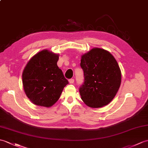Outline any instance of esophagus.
Instances as JSON below:
<instances>
[{
  "mask_svg": "<svg viewBox=\"0 0 148 148\" xmlns=\"http://www.w3.org/2000/svg\"><path fill=\"white\" fill-rule=\"evenodd\" d=\"M69 82L70 84H73V83H74V79H71L69 80Z\"/></svg>",
  "mask_w": 148,
  "mask_h": 148,
  "instance_id": "obj_1",
  "label": "esophagus"
}]
</instances>
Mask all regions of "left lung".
Returning a JSON list of instances; mask_svg holds the SVG:
<instances>
[{
	"mask_svg": "<svg viewBox=\"0 0 148 148\" xmlns=\"http://www.w3.org/2000/svg\"><path fill=\"white\" fill-rule=\"evenodd\" d=\"M84 82L79 92L82 100L91 108L108 105L115 97L121 84V71L112 55L94 48L81 57Z\"/></svg>",
	"mask_w": 148,
	"mask_h": 148,
	"instance_id": "obj_1",
	"label": "left lung"
}]
</instances>
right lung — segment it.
<instances>
[{
    "instance_id": "obj_1",
    "label": "right lung",
    "mask_w": 148,
    "mask_h": 148,
    "mask_svg": "<svg viewBox=\"0 0 148 148\" xmlns=\"http://www.w3.org/2000/svg\"><path fill=\"white\" fill-rule=\"evenodd\" d=\"M58 55L43 50L34 56L23 71L24 90L33 104L50 107L59 99L69 84L57 66Z\"/></svg>"
}]
</instances>
